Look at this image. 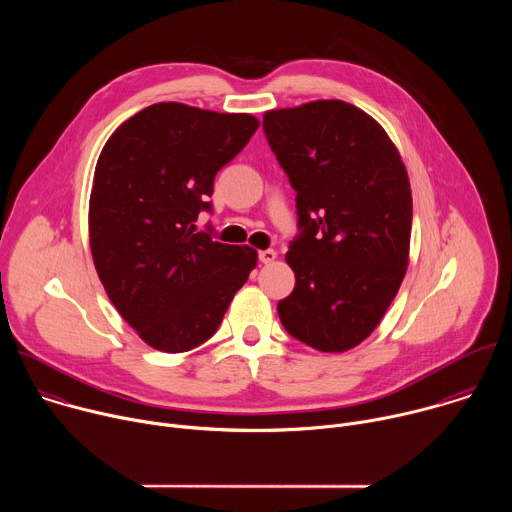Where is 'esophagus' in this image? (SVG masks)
<instances>
[{
  "instance_id": "34e87169",
  "label": "esophagus",
  "mask_w": 512,
  "mask_h": 512,
  "mask_svg": "<svg viewBox=\"0 0 512 512\" xmlns=\"http://www.w3.org/2000/svg\"><path fill=\"white\" fill-rule=\"evenodd\" d=\"M275 259H277V251H273V249H265V251H259V261H261V263L269 265V263H273Z\"/></svg>"
}]
</instances>
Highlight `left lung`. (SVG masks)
Here are the masks:
<instances>
[{
  "mask_svg": "<svg viewBox=\"0 0 512 512\" xmlns=\"http://www.w3.org/2000/svg\"><path fill=\"white\" fill-rule=\"evenodd\" d=\"M263 129L296 190L300 227L285 253L296 287L279 320L320 352L350 350L379 326L409 265L405 164L371 115L338 99L267 111Z\"/></svg>",
  "mask_w": 512,
  "mask_h": 512,
  "instance_id": "8db88e82",
  "label": "left lung"
}]
</instances>
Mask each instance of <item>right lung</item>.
I'll use <instances>...</instances> for the list:
<instances>
[{
    "mask_svg": "<svg viewBox=\"0 0 512 512\" xmlns=\"http://www.w3.org/2000/svg\"><path fill=\"white\" fill-rule=\"evenodd\" d=\"M249 113L156 103L121 123L89 200L95 269L139 338L162 352L206 342L257 265V251L196 229L216 172L257 131Z\"/></svg>",
    "mask_w": 512,
    "mask_h": 512,
    "instance_id": "right-lung-1",
    "label": "right lung"
}]
</instances>
